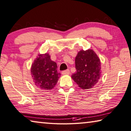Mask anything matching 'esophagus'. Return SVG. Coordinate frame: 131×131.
Masks as SVG:
<instances>
[{
    "mask_svg": "<svg viewBox=\"0 0 131 131\" xmlns=\"http://www.w3.org/2000/svg\"><path fill=\"white\" fill-rule=\"evenodd\" d=\"M70 70H65V71H63V72H61L62 75H68L70 74Z\"/></svg>",
    "mask_w": 131,
    "mask_h": 131,
    "instance_id": "1",
    "label": "esophagus"
}]
</instances>
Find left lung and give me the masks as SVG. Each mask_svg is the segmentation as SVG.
<instances>
[{"label": "left lung", "mask_w": 131, "mask_h": 131, "mask_svg": "<svg viewBox=\"0 0 131 131\" xmlns=\"http://www.w3.org/2000/svg\"><path fill=\"white\" fill-rule=\"evenodd\" d=\"M101 67L100 60L93 50H80L75 57L77 71L71 78L81 89H91L100 78Z\"/></svg>", "instance_id": "1"}]
</instances>
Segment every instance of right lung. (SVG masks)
<instances>
[{"label": "right lung", "instance_id": "obj_1", "mask_svg": "<svg viewBox=\"0 0 131 131\" xmlns=\"http://www.w3.org/2000/svg\"><path fill=\"white\" fill-rule=\"evenodd\" d=\"M56 63L50 59L49 54H38L31 67L34 85L42 90H51L56 85L60 74L57 71Z\"/></svg>", "mask_w": 131, "mask_h": 131}]
</instances>
